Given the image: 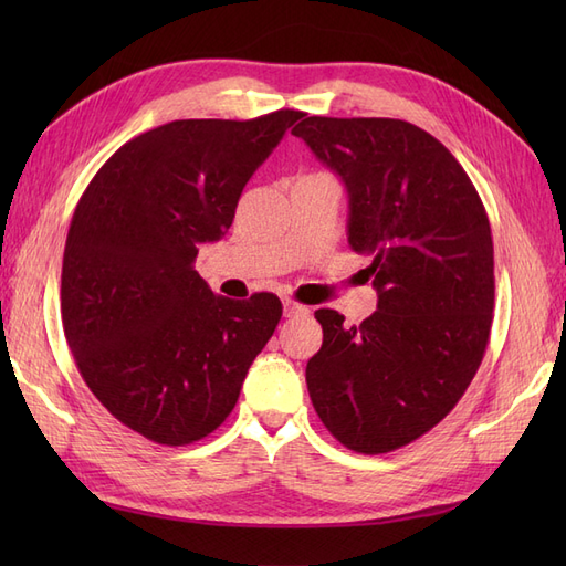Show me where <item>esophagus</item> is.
Wrapping results in <instances>:
<instances>
[{
	"mask_svg": "<svg viewBox=\"0 0 566 566\" xmlns=\"http://www.w3.org/2000/svg\"><path fill=\"white\" fill-rule=\"evenodd\" d=\"M283 312H285V316H306V314H310V310H306L304 304H300L295 300H283Z\"/></svg>",
	"mask_w": 566,
	"mask_h": 566,
	"instance_id": "1",
	"label": "esophagus"
}]
</instances>
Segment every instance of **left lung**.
Listing matches in <instances>:
<instances>
[{
  "instance_id": "1",
  "label": "left lung",
  "mask_w": 566,
  "mask_h": 566,
  "mask_svg": "<svg viewBox=\"0 0 566 566\" xmlns=\"http://www.w3.org/2000/svg\"><path fill=\"white\" fill-rule=\"evenodd\" d=\"M347 188V235L378 312L347 328L318 310L306 364L321 422L378 455L447 418L482 364L493 321L489 217L465 169L424 129L391 117H304L293 129Z\"/></svg>"
}]
</instances>
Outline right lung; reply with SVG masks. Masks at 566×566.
Masks as SVG:
<instances>
[{"instance_id": "right-lung-1", "label": "right lung", "mask_w": 566, "mask_h": 566, "mask_svg": "<svg viewBox=\"0 0 566 566\" xmlns=\"http://www.w3.org/2000/svg\"><path fill=\"white\" fill-rule=\"evenodd\" d=\"M300 117L175 119L117 148L77 202L61 273L67 347L94 397L150 441L214 432L276 331V295H214L193 262Z\"/></svg>"}]
</instances>
